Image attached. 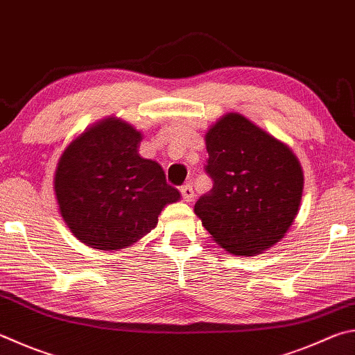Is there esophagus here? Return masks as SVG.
I'll list each match as a JSON object with an SVG mask.
<instances>
[{"mask_svg": "<svg viewBox=\"0 0 355 355\" xmlns=\"http://www.w3.org/2000/svg\"><path fill=\"white\" fill-rule=\"evenodd\" d=\"M180 192H182V197L184 202H192V200H194V189H192V186L189 183L183 184Z\"/></svg>", "mask_w": 355, "mask_h": 355, "instance_id": "34e87169", "label": "esophagus"}]
</instances>
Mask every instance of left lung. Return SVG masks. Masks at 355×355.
<instances>
[{
	"label": "left lung",
	"instance_id": "obj_1",
	"mask_svg": "<svg viewBox=\"0 0 355 355\" xmlns=\"http://www.w3.org/2000/svg\"><path fill=\"white\" fill-rule=\"evenodd\" d=\"M212 189L194 212L228 253L259 254L286 236L298 214L304 175L290 147L239 113L205 135Z\"/></svg>",
	"mask_w": 355,
	"mask_h": 355
}]
</instances>
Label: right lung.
I'll return each instance as SVG.
<instances>
[{"label":"right lung","instance_id":"add662e5","mask_svg":"<svg viewBox=\"0 0 355 355\" xmlns=\"http://www.w3.org/2000/svg\"><path fill=\"white\" fill-rule=\"evenodd\" d=\"M143 135L118 118L87 128L57 163L59 211L77 239L98 250L132 247L180 200L163 167L138 153Z\"/></svg>","mask_w":355,"mask_h":355}]
</instances>
